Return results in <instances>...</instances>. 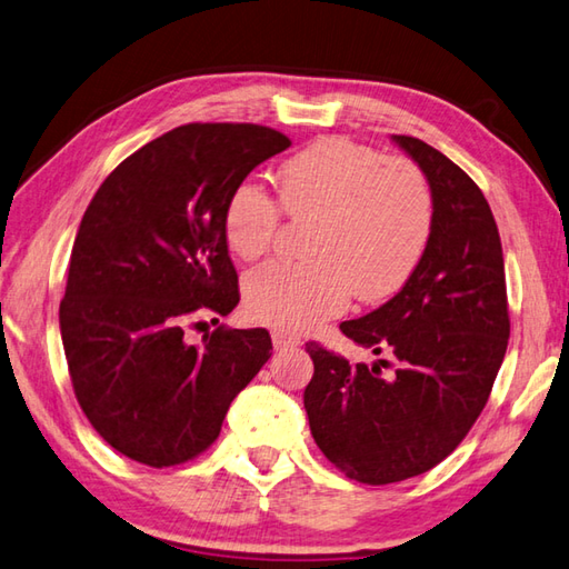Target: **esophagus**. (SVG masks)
<instances>
[{
    "label": "esophagus",
    "instance_id": "esophagus-1",
    "mask_svg": "<svg viewBox=\"0 0 569 569\" xmlns=\"http://www.w3.org/2000/svg\"><path fill=\"white\" fill-rule=\"evenodd\" d=\"M272 343L277 350H292L301 346V338L295 333H287V331H272Z\"/></svg>",
    "mask_w": 569,
    "mask_h": 569
}]
</instances>
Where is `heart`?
<instances>
[{
    "mask_svg": "<svg viewBox=\"0 0 569 569\" xmlns=\"http://www.w3.org/2000/svg\"><path fill=\"white\" fill-rule=\"evenodd\" d=\"M277 180L287 217L313 221L309 260H272L246 277L252 319L307 331L343 311L352 292L377 301L409 280L433 229V192L416 162L331 136L289 158ZM280 221V207L260 184H236L221 217L226 246L256 260L272 248Z\"/></svg>",
    "mask_w": 569,
    "mask_h": 569,
    "instance_id": "1",
    "label": "heart"
}]
</instances>
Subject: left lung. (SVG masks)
Here are the masks:
<instances>
[{"instance_id": "8db88e82", "label": "left lung", "mask_w": 569, "mask_h": 569, "mask_svg": "<svg viewBox=\"0 0 569 569\" xmlns=\"http://www.w3.org/2000/svg\"><path fill=\"white\" fill-rule=\"evenodd\" d=\"M433 192V229L416 270L387 305L340 323L352 343L387 360L372 368L307 343L311 436L362 485H391L446 460L482 413L509 343L497 221L470 174L411 136H391Z\"/></svg>"}]
</instances>
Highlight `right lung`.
<instances>
[{"mask_svg": "<svg viewBox=\"0 0 569 569\" xmlns=\"http://www.w3.org/2000/svg\"><path fill=\"white\" fill-rule=\"evenodd\" d=\"M292 141L256 123H187L126 158L74 236L60 336L94 431L150 467L197 458L272 356L264 328H223L189 346L201 313L229 317L238 274L221 217L231 189ZM219 323V319H213Z\"/></svg>", "mask_w": 569, "mask_h": 569, "instance_id": "right-lung-1", "label": "right lung"}]
</instances>
